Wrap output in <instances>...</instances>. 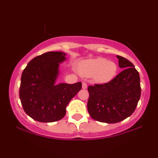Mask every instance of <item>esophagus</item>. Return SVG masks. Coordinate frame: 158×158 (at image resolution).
<instances>
[{"label": "esophagus", "mask_w": 158, "mask_h": 158, "mask_svg": "<svg viewBox=\"0 0 158 158\" xmlns=\"http://www.w3.org/2000/svg\"><path fill=\"white\" fill-rule=\"evenodd\" d=\"M87 87H88V85H87L86 83L82 82V88H83V89H86Z\"/></svg>", "instance_id": "esophagus-1"}]
</instances>
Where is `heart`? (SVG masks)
<instances>
[{"mask_svg": "<svg viewBox=\"0 0 158 158\" xmlns=\"http://www.w3.org/2000/svg\"><path fill=\"white\" fill-rule=\"evenodd\" d=\"M118 70L117 65L104 58L88 59L79 65V72L82 77H94V81L99 84L109 82L116 77Z\"/></svg>", "mask_w": 158, "mask_h": 158, "instance_id": "heart-1", "label": "heart"}]
</instances>
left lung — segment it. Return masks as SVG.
<instances>
[{"label":"left lung","mask_w":158,"mask_h":158,"mask_svg":"<svg viewBox=\"0 0 158 158\" xmlns=\"http://www.w3.org/2000/svg\"><path fill=\"white\" fill-rule=\"evenodd\" d=\"M117 58L123 71L109 82L88 88V113L99 122L116 123L126 119L134 113L140 98L139 73L128 59Z\"/></svg>","instance_id":"1"}]
</instances>
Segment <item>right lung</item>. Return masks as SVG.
<instances>
[{
    "label": "right lung",
    "mask_w": 158,
    "mask_h": 158,
    "mask_svg": "<svg viewBox=\"0 0 158 158\" xmlns=\"http://www.w3.org/2000/svg\"><path fill=\"white\" fill-rule=\"evenodd\" d=\"M66 60L63 52H48L32 59L23 70L19 97L27 115L38 122L60 120L68 103L81 88V82L56 84L59 64Z\"/></svg>",
    "instance_id": "add662e5"
}]
</instances>
